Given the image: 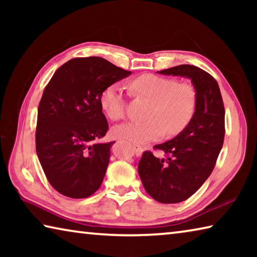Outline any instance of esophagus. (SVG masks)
Instances as JSON below:
<instances>
[{"mask_svg":"<svg viewBox=\"0 0 257 257\" xmlns=\"http://www.w3.org/2000/svg\"><path fill=\"white\" fill-rule=\"evenodd\" d=\"M133 151L136 156H141L143 153V149L139 145H133Z\"/></svg>","mask_w":257,"mask_h":257,"instance_id":"34e87169","label":"esophagus"}]
</instances>
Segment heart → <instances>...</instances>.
<instances>
[{
    "mask_svg": "<svg viewBox=\"0 0 257 257\" xmlns=\"http://www.w3.org/2000/svg\"><path fill=\"white\" fill-rule=\"evenodd\" d=\"M129 88L135 96L150 99L151 104L145 113L146 120L129 121L112 129L118 139L144 144L161 138L165 130L169 135H176L187 127L196 111V90L187 82L146 73L134 78ZM99 103L111 120H120L125 114V99L118 84L103 90Z\"/></svg>",
    "mask_w": 257,
    "mask_h": 257,
    "instance_id": "heart-1",
    "label": "heart"
}]
</instances>
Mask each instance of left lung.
<instances>
[{"instance_id": "left-lung-1", "label": "left lung", "mask_w": 257, "mask_h": 257, "mask_svg": "<svg viewBox=\"0 0 257 257\" xmlns=\"http://www.w3.org/2000/svg\"><path fill=\"white\" fill-rule=\"evenodd\" d=\"M158 72L190 78L197 94L196 111L188 125L171 141L154 146L164 152L165 160L145 151L138 163L150 196L175 204L196 193L214 169L224 139V105L216 80L201 68L181 64Z\"/></svg>"}]
</instances>
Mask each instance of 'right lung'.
Masks as SVG:
<instances>
[{
	"instance_id": "right-lung-1",
	"label": "right lung",
	"mask_w": 257,
	"mask_h": 257,
	"mask_svg": "<svg viewBox=\"0 0 257 257\" xmlns=\"http://www.w3.org/2000/svg\"><path fill=\"white\" fill-rule=\"evenodd\" d=\"M130 73L98 56L75 58L46 85L38 105L36 153L60 194L86 198L101 186L114 142L96 143L108 129L99 97L107 86Z\"/></svg>"
}]
</instances>
